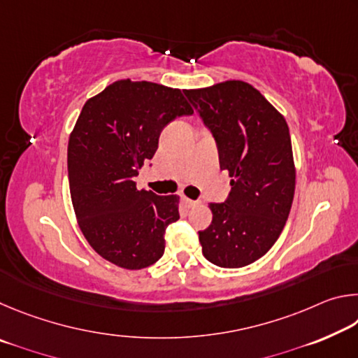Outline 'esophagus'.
<instances>
[{
    "instance_id": "34e87169",
    "label": "esophagus",
    "mask_w": 358,
    "mask_h": 358,
    "mask_svg": "<svg viewBox=\"0 0 358 358\" xmlns=\"http://www.w3.org/2000/svg\"><path fill=\"white\" fill-rule=\"evenodd\" d=\"M183 202H185L187 208H194V207H197L199 203H201L199 201H191V199H187V197H183Z\"/></svg>"
}]
</instances>
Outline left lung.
<instances>
[{
  "instance_id": "left-lung-1",
  "label": "left lung",
  "mask_w": 358,
  "mask_h": 358,
  "mask_svg": "<svg viewBox=\"0 0 358 358\" xmlns=\"http://www.w3.org/2000/svg\"><path fill=\"white\" fill-rule=\"evenodd\" d=\"M185 94L215 137L221 171L232 177L226 201L210 203L213 221L199 232L202 252L222 268H240L262 257L286 226L295 191L289 126L246 82Z\"/></svg>"
}]
</instances>
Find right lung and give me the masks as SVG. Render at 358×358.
<instances>
[{
	"instance_id": "1",
	"label": "right lung",
	"mask_w": 358,
	"mask_h": 358,
	"mask_svg": "<svg viewBox=\"0 0 358 358\" xmlns=\"http://www.w3.org/2000/svg\"><path fill=\"white\" fill-rule=\"evenodd\" d=\"M192 113L181 90L129 78L85 102L68 145L69 189L85 238L108 262L141 270L164 254L178 196L138 191L132 178L155 156L161 131Z\"/></svg>"
}]
</instances>
